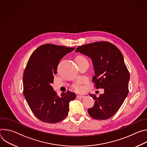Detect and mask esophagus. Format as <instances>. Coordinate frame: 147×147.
<instances>
[{
  "mask_svg": "<svg viewBox=\"0 0 147 147\" xmlns=\"http://www.w3.org/2000/svg\"><path fill=\"white\" fill-rule=\"evenodd\" d=\"M85 96H82V95H77L76 98L77 99H79V98H84Z\"/></svg>",
  "mask_w": 147,
  "mask_h": 147,
  "instance_id": "esophagus-1",
  "label": "esophagus"
}]
</instances>
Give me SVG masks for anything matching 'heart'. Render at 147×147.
Returning <instances> with one entry per match:
<instances>
[{"label":"heart","mask_w":147,"mask_h":147,"mask_svg":"<svg viewBox=\"0 0 147 147\" xmlns=\"http://www.w3.org/2000/svg\"><path fill=\"white\" fill-rule=\"evenodd\" d=\"M86 60V59L84 56H81V55H78L75 58V60H76V63H78V62H80V61H83V60ZM72 88L75 91H76L77 92H82L84 90L82 84L80 81H77V82H75L74 84H73L72 85Z\"/></svg>","instance_id":"b5f03b06"}]
</instances>
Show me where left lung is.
Wrapping results in <instances>:
<instances>
[{"instance_id": "left-lung-1", "label": "left lung", "mask_w": 147, "mask_h": 147, "mask_svg": "<svg viewBox=\"0 0 147 147\" xmlns=\"http://www.w3.org/2000/svg\"><path fill=\"white\" fill-rule=\"evenodd\" d=\"M76 52L91 59L95 71L92 82L96 89H104V93L99 97L90 95L95 102L94 107L88 109L89 115L98 120L111 118L129 94L130 74L121 52L107 41L80 46Z\"/></svg>"}]
</instances>
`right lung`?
Listing matches in <instances>:
<instances>
[{"mask_svg": "<svg viewBox=\"0 0 147 147\" xmlns=\"http://www.w3.org/2000/svg\"><path fill=\"white\" fill-rule=\"evenodd\" d=\"M75 48L44 44L31 54L23 73V94L34 115L40 120L55 123L65 119L69 102L76 99L67 91L58 96L51 86L60 60Z\"/></svg>", "mask_w": 147, "mask_h": 147, "instance_id": "right-lung-1", "label": "right lung"}]
</instances>
